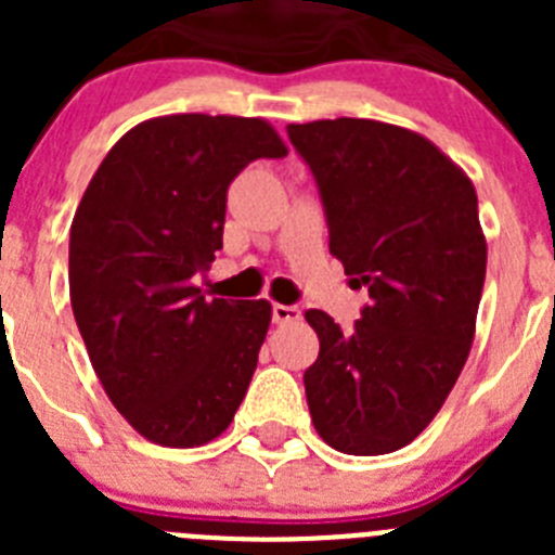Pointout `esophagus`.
<instances>
[{"label": "esophagus", "instance_id": "1", "mask_svg": "<svg viewBox=\"0 0 555 555\" xmlns=\"http://www.w3.org/2000/svg\"><path fill=\"white\" fill-rule=\"evenodd\" d=\"M302 317V311L297 306H283V302H274L272 306V320L278 325H286V322H297Z\"/></svg>", "mask_w": 555, "mask_h": 555}]
</instances>
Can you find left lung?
Wrapping results in <instances>:
<instances>
[{
  "label": "left lung",
  "mask_w": 555,
  "mask_h": 555,
  "mask_svg": "<svg viewBox=\"0 0 555 555\" xmlns=\"http://www.w3.org/2000/svg\"><path fill=\"white\" fill-rule=\"evenodd\" d=\"M311 166L331 253L370 288L356 327L306 311L320 356L306 370L317 434L338 453L384 455L430 425L467 364L487 278L478 194L434 141L375 119L288 125Z\"/></svg>",
  "instance_id": "8db88e82"
}]
</instances>
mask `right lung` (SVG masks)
Wrapping results in <instances>:
<instances>
[{
	"mask_svg": "<svg viewBox=\"0 0 555 555\" xmlns=\"http://www.w3.org/2000/svg\"><path fill=\"white\" fill-rule=\"evenodd\" d=\"M286 152L267 119L158 116L111 146L77 205V327L111 403L150 442L208 444L247 395L272 306L208 300L194 278L222 249L235 175Z\"/></svg>",
	"mask_w": 555,
	"mask_h": 555,
	"instance_id": "obj_1",
	"label": "right lung"
}]
</instances>
